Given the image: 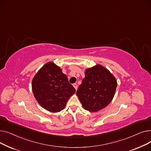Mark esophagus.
Returning a JSON list of instances; mask_svg holds the SVG:
<instances>
[{"label":"esophagus","instance_id":"34e87169","mask_svg":"<svg viewBox=\"0 0 151 151\" xmlns=\"http://www.w3.org/2000/svg\"><path fill=\"white\" fill-rule=\"evenodd\" d=\"M73 87L75 88V89H76V90H77V89H78V85H77L76 84H75H75H73Z\"/></svg>","mask_w":151,"mask_h":151}]
</instances>
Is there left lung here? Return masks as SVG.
Listing matches in <instances>:
<instances>
[{"mask_svg": "<svg viewBox=\"0 0 151 151\" xmlns=\"http://www.w3.org/2000/svg\"><path fill=\"white\" fill-rule=\"evenodd\" d=\"M76 95L84 109L97 112L112 101L117 88L114 76L100 64L87 68Z\"/></svg>", "mask_w": 151, "mask_h": 151, "instance_id": "1", "label": "left lung"}]
</instances>
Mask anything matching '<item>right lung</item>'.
<instances>
[{
    "label": "right lung",
    "mask_w": 151,
    "mask_h": 151,
    "mask_svg": "<svg viewBox=\"0 0 151 151\" xmlns=\"http://www.w3.org/2000/svg\"><path fill=\"white\" fill-rule=\"evenodd\" d=\"M32 89L39 105L52 113L64 109L76 92L67 75L53 62L45 63L37 71L32 81Z\"/></svg>",
    "instance_id": "1"
}]
</instances>
